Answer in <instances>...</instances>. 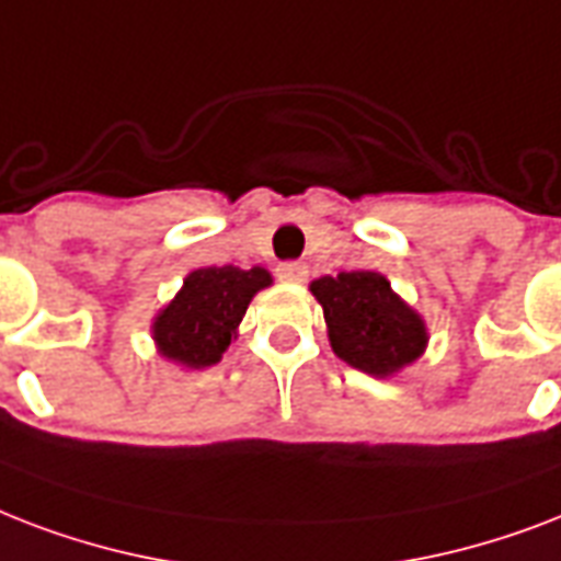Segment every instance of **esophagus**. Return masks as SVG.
I'll use <instances>...</instances> for the list:
<instances>
[{"instance_id":"1","label":"esophagus","mask_w":561,"mask_h":561,"mask_svg":"<svg viewBox=\"0 0 561 561\" xmlns=\"http://www.w3.org/2000/svg\"><path fill=\"white\" fill-rule=\"evenodd\" d=\"M277 277L286 280V284H304L307 280V266L298 263V260H286V263L277 266Z\"/></svg>"}]
</instances>
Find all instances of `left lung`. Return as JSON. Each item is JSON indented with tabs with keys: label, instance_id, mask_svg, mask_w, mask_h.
Wrapping results in <instances>:
<instances>
[{
	"label": "left lung",
	"instance_id": "1",
	"mask_svg": "<svg viewBox=\"0 0 561 561\" xmlns=\"http://www.w3.org/2000/svg\"><path fill=\"white\" fill-rule=\"evenodd\" d=\"M310 289L324 307L330 345L348 366L386 377L421 357L424 321L389 289L383 275L342 272L312 280Z\"/></svg>",
	"mask_w": 561,
	"mask_h": 561
}]
</instances>
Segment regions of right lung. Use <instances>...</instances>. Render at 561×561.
Wrapping results in <instances>:
<instances>
[{
    "label": "right lung",
    "instance_id": "right-lung-1",
    "mask_svg": "<svg viewBox=\"0 0 561 561\" xmlns=\"http://www.w3.org/2000/svg\"><path fill=\"white\" fill-rule=\"evenodd\" d=\"M268 284L272 277L260 266L195 268L175 301L154 321L160 354L190 368L219 363L254 293Z\"/></svg>",
    "mask_w": 561,
    "mask_h": 561
}]
</instances>
